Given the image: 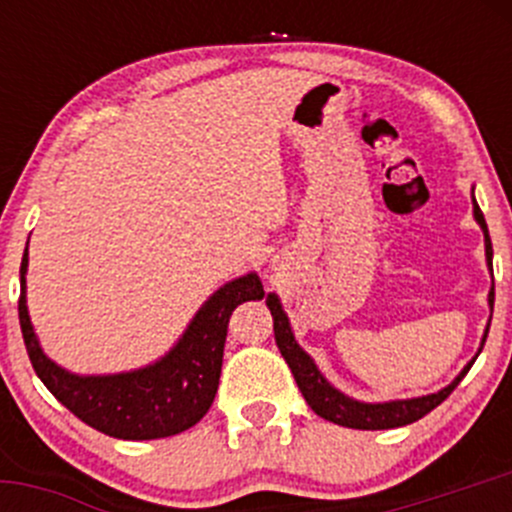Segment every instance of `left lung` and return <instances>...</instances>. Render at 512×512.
I'll return each mask as SVG.
<instances>
[{
	"mask_svg": "<svg viewBox=\"0 0 512 512\" xmlns=\"http://www.w3.org/2000/svg\"><path fill=\"white\" fill-rule=\"evenodd\" d=\"M473 213H476V220L485 232V255H488V265H493V262H490V257H493V245H490L488 225H485V218H483V213H480L476 198H473ZM488 299H490V304H493L495 287H493V292H490ZM267 307H270L272 319H275V342H277V347H280L282 356H285L289 369H292L294 381H297L304 401L312 406L314 414L327 418V421H332V423H337V426L361 428V431H384V428L409 426V423L418 421V418L431 414L438 404H443V401L453 394V389L458 386V381L468 374V369H471V364H473L471 361V364L461 371V376H458L451 386H446V389L438 391V394L421 396V399H409V401H391V404H359V401L347 399V396L339 394L337 389H332V386L324 381V376L317 371L314 361L297 347L285 312H282V307H280V299H277L275 294H270V297H267Z\"/></svg>",
	"mask_w": 512,
	"mask_h": 512,
	"instance_id": "8db88e82",
	"label": "left lung"
}]
</instances>
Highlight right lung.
I'll return each instance as SVG.
<instances>
[{"instance_id":"add662e5","label":"right lung","mask_w":512,"mask_h":512,"mask_svg":"<svg viewBox=\"0 0 512 512\" xmlns=\"http://www.w3.org/2000/svg\"><path fill=\"white\" fill-rule=\"evenodd\" d=\"M27 252L22 257L19 324L29 361L46 389L74 416L106 436L151 441L195 426L215 399L223 369L227 322L237 304L265 297L257 275L220 287L195 314L188 332L165 359L148 369L116 376H74L49 361L39 349L24 297Z\"/></svg>"}]
</instances>
